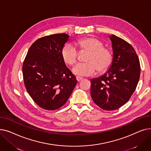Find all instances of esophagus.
<instances>
[{
    "label": "esophagus",
    "instance_id": "esophagus-1",
    "mask_svg": "<svg viewBox=\"0 0 151 151\" xmlns=\"http://www.w3.org/2000/svg\"><path fill=\"white\" fill-rule=\"evenodd\" d=\"M76 79L77 81H78V82H80V81H81L83 80V78L81 77H79V76H76Z\"/></svg>",
    "mask_w": 151,
    "mask_h": 151
}]
</instances>
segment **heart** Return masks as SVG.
I'll list each match as a JSON object with an SVG mask.
<instances>
[{
	"mask_svg": "<svg viewBox=\"0 0 151 151\" xmlns=\"http://www.w3.org/2000/svg\"><path fill=\"white\" fill-rule=\"evenodd\" d=\"M81 52L87 51L84 63H79L74 66L72 72L79 76H88L94 75L97 70L100 73L106 71L111 65L113 59L112 51L99 39L86 37L78 40L75 43ZM61 56L63 61L68 65L76 62L78 52L76 47L71 44H66L62 47Z\"/></svg>",
	"mask_w": 151,
	"mask_h": 151,
	"instance_id": "obj_1",
	"label": "heart"
}]
</instances>
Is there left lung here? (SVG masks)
Returning a JSON list of instances; mask_svg holds the SVG:
<instances>
[{"label": "left lung", "mask_w": 151, "mask_h": 151, "mask_svg": "<svg viewBox=\"0 0 151 151\" xmlns=\"http://www.w3.org/2000/svg\"><path fill=\"white\" fill-rule=\"evenodd\" d=\"M113 59L107 72L91 80V97L106 111L119 108L135 91L140 76V63L133 46L114 35H110Z\"/></svg>", "instance_id": "obj_1"}]
</instances>
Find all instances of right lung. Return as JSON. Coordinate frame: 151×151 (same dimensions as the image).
Segmentation results:
<instances>
[{
  "label": "right lung",
  "instance_id": "1",
  "mask_svg": "<svg viewBox=\"0 0 151 151\" xmlns=\"http://www.w3.org/2000/svg\"><path fill=\"white\" fill-rule=\"evenodd\" d=\"M68 37L58 34L38 38L30 46L23 63L26 89L36 104L46 110L62 107L77 83L61 56Z\"/></svg>",
  "mask_w": 151,
  "mask_h": 151
}]
</instances>
